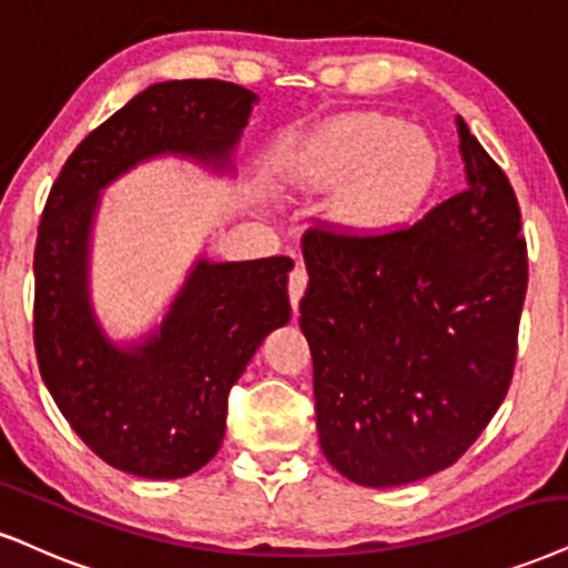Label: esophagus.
<instances>
[{
	"label": "esophagus",
	"mask_w": 568,
	"mask_h": 568,
	"mask_svg": "<svg viewBox=\"0 0 568 568\" xmlns=\"http://www.w3.org/2000/svg\"><path fill=\"white\" fill-rule=\"evenodd\" d=\"M305 286H307V271L303 263H297L290 273V300H292V307H295V316H297L300 300L305 295Z\"/></svg>",
	"instance_id": "obj_1"
}]
</instances>
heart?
Listing matches in <instances>:
<instances>
[{"mask_svg":"<svg viewBox=\"0 0 568 568\" xmlns=\"http://www.w3.org/2000/svg\"><path fill=\"white\" fill-rule=\"evenodd\" d=\"M321 168L332 184L353 189L361 219L382 221L416 205L437 179V150L422 129L384 115H355L328 136Z\"/></svg>","mask_w":568,"mask_h":568,"instance_id":"heart-1","label":"heart"}]
</instances>
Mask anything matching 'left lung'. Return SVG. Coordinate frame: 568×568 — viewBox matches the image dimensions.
<instances>
[{"instance_id": "left-lung-1", "label": "left lung", "mask_w": 568, "mask_h": 568, "mask_svg": "<svg viewBox=\"0 0 568 568\" xmlns=\"http://www.w3.org/2000/svg\"><path fill=\"white\" fill-rule=\"evenodd\" d=\"M466 189L410 229L307 231L300 303L318 443L342 477L397 487L453 466L500 408L527 295L506 173L455 118Z\"/></svg>"}]
</instances>
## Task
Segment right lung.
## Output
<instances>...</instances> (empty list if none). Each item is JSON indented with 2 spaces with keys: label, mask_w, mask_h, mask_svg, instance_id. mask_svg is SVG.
Returning a JSON list of instances; mask_svg holds the SVG:
<instances>
[{
  "label": "right lung",
  "mask_w": 568,
  "mask_h": 568,
  "mask_svg": "<svg viewBox=\"0 0 568 568\" xmlns=\"http://www.w3.org/2000/svg\"><path fill=\"white\" fill-rule=\"evenodd\" d=\"M257 94L229 81L146 87L75 146L41 213L33 339L47 389L110 466L181 479L219 453L229 392L273 328L290 321V257L219 263L200 255L158 326L134 342L104 332L91 300L102 189L155 158L234 176Z\"/></svg>",
  "instance_id": "right-lung-1"
}]
</instances>
